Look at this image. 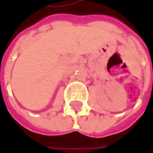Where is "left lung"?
Returning <instances> with one entry per match:
<instances>
[{
  "label": "left lung",
  "mask_w": 153,
  "mask_h": 153,
  "mask_svg": "<svg viewBox=\"0 0 153 153\" xmlns=\"http://www.w3.org/2000/svg\"><path fill=\"white\" fill-rule=\"evenodd\" d=\"M152 84H153V82H152Z\"/></svg>",
  "instance_id": "1"
}]
</instances>
